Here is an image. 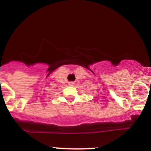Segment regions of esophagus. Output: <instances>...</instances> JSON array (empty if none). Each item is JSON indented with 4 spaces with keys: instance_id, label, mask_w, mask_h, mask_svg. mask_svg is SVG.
Instances as JSON below:
<instances>
[{
    "instance_id": "34e87169",
    "label": "esophagus",
    "mask_w": 151,
    "mask_h": 151,
    "mask_svg": "<svg viewBox=\"0 0 151 151\" xmlns=\"http://www.w3.org/2000/svg\"><path fill=\"white\" fill-rule=\"evenodd\" d=\"M69 85L71 86H73L74 85V82H73V81H70V82H69Z\"/></svg>"
}]
</instances>
